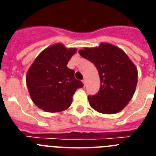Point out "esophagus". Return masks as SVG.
Segmentation results:
<instances>
[{"label":"esophagus","mask_w":156,"mask_h":156,"mask_svg":"<svg viewBox=\"0 0 156 156\" xmlns=\"http://www.w3.org/2000/svg\"><path fill=\"white\" fill-rule=\"evenodd\" d=\"M82 81H83V83L84 86H86V79H83Z\"/></svg>","instance_id":"1"}]
</instances>
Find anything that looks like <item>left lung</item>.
Returning <instances> with one entry per match:
<instances>
[{"mask_svg":"<svg viewBox=\"0 0 156 156\" xmlns=\"http://www.w3.org/2000/svg\"><path fill=\"white\" fill-rule=\"evenodd\" d=\"M83 58L91 62L98 71L100 89L89 95L90 105L98 112L114 114L131 100L137 83V70L120 48L107 43L98 48L79 51Z\"/></svg>","mask_w":156,"mask_h":156,"instance_id":"obj_1","label":"left lung"}]
</instances>
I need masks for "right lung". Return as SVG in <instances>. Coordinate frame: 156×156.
I'll return each instance as SVG.
<instances>
[{"label":"right lung","mask_w":156,"mask_h":156,"mask_svg":"<svg viewBox=\"0 0 156 156\" xmlns=\"http://www.w3.org/2000/svg\"><path fill=\"white\" fill-rule=\"evenodd\" d=\"M76 51L61 44L43 51L30 66L27 84L34 104L48 112H57L68 108L73 96L83 83L74 76L73 69L67 67Z\"/></svg>","instance_id":"obj_1"}]
</instances>
